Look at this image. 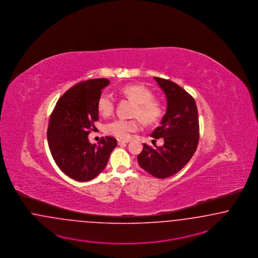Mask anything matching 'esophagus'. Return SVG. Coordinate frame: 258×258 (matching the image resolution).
I'll use <instances>...</instances> for the list:
<instances>
[{
	"instance_id": "1",
	"label": "esophagus",
	"mask_w": 258,
	"mask_h": 258,
	"mask_svg": "<svg viewBox=\"0 0 258 258\" xmlns=\"http://www.w3.org/2000/svg\"><path fill=\"white\" fill-rule=\"evenodd\" d=\"M130 142V140L127 139H118V144H125V143Z\"/></svg>"
}]
</instances>
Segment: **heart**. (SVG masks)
Masks as SVG:
<instances>
[{
	"instance_id": "b5f03b06",
	"label": "heart",
	"mask_w": 258,
	"mask_h": 258,
	"mask_svg": "<svg viewBox=\"0 0 258 258\" xmlns=\"http://www.w3.org/2000/svg\"><path fill=\"white\" fill-rule=\"evenodd\" d=\"M121 94L135 103L133 115L139 117L145 124L159 122L165 113V106L159 99L153 97L151 89L138 84L125 85L120 89ZM97 110L100 115L108 117L114 110V99L107 92L100 94L97 100ZM140 120L115 119L105 125V133L119 139H126L132 133L139 128Z\"/></svg>"
}]
</instances>
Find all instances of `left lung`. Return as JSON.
<instances>
[{
  "mask_svg": "<svg viewBox=\"0 0 258 258\" xmlns=\"http://www.w3.org/2000/svg\"><path fill=\"white\" fill-rule=\"evenodd\" d=\"M167 97V111L151 137L163 138L162 147L144 144L137 156L139 166L156 178L169 177L183 169L195 154L199 141L196 101L172 81L154 77Z\"/></svg>",
  "mask_w": 258,
  "mask_h": 258,
  "instance_id": "obj_1",
  "label": "left lung"
}]
</instances>
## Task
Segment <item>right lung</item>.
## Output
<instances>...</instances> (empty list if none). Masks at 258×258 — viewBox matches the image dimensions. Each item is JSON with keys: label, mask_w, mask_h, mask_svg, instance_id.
I'll return each mask as SVG.
<instances>
[{"label": "right lung", "mask_w": 258, "mask_h": 258, "mask_svg": "<svg viewBox=\"0 0 258 258\" xmlns=\"http://www.w3.org/2000/svg\"><path fill=\"white\" fill-rule=\"evenodd\" d=\"M109 81H83L67 90L49 118L47 142L55 163L64 174L79 182L89 181L106 168L117 140L106 136L99 145L89 142L98 121L97 100Z\"/></svg>", "instance_id": "right-lung-1"}]
</instances>
